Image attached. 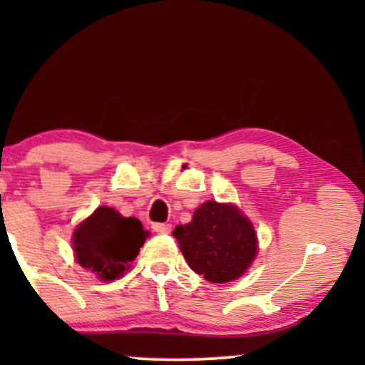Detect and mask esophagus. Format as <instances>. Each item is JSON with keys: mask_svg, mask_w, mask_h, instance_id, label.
<instances>
[{"mask_svg": "<svg viewBox=\"0 0 365 365\" xmlns=\"http://www.w3.org/2000/svg\"><path fill=\"white\" fill-rule=\"evenodd\" d=\"M153 231L158 232V234H169V232H171V224L156 222V224H153Z\"/></svg>", "mask_w": 365, "mask_h": 365, "instance_id": "obj_1", "label": "esophagus"}]
</instances>
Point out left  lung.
Wrapping results in <instances>:
<instances>
[{
    "instance_id": "8db88e82",
    "label": "left lung",
    "mask_w": 365,
    "mask_h": 365,
    "mask_svg": "<svg viewBox=\"0 0 365 365\" xmlns=\"http://www.w3.org/2000/svg\"><path fill=\"white\" fill-rule=\"evenodd\" d=\"M173 236L189 267L214 284L242 276L257 252L252 224L232 204L204 202L192 221L178 226Z\"/></svg>"
}]
</instances>
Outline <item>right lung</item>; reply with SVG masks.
Here are the masks:
<instances>
[{"mask_svg":"<svg viewBox=\"0 0 365 365\" xmlns=\"http://www.w3.org/2000/svg\"><path fill=\"white\" fill-rule=\"evenodd\" d=\"M146 237L139 219L123 217L113 207L101 206L74 231L73 247L84 269L103 281H114L136 259Z\"/></svg>","mask_w":365,"mask_h":365,"instance_id":"right-lung-1","label":"right lung"}]
</instances>
